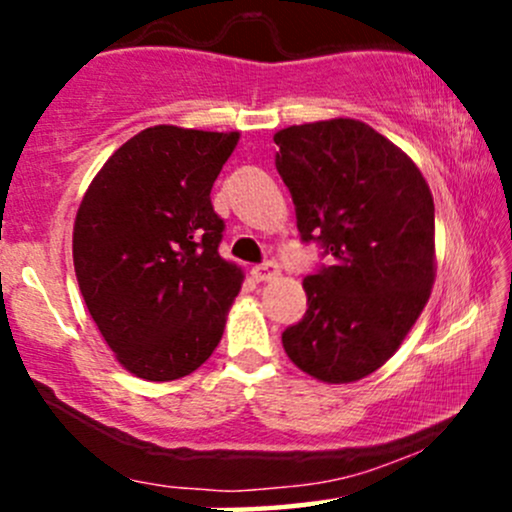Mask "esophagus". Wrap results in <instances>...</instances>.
Here are the masks:
<instances>
[{
  "label": "esophagus",
  "instance_id": "esophagus-1",
  "mask_svg": "<svg viewBox=\"0 0 512 512\" xmlns=\"http://www.w3.org/2000/svg\"><path fill=\"white\" fill-rule=\"evenodd\" d=\"M252 279L255 281H269L274 279L276 274H279V264L276 262H262V264H255V267L250 269Z\"/></svg>",
  "mask_w": 512,
  "mask_h": 512
}]
</instances>
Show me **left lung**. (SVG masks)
<instances>
[{"label":"left lung","mask_w":512,"mask_h":512,"mask_svg":"<svg viewBox=\"0 0 512 512\" xmlns=\"http://www.w3.org/2000/svg\"><path fill=\"white\" fill-rule=\"evenodd\" d=\"M296 226L327 264L303 279L308 310L281 334L322 383H354L397 351L431 296L436 209L421 170L358 120L274 134Z\"/></svg>","instance_id":"8db88e82"}]
</instances>
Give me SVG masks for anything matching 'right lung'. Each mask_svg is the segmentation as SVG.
I'll use <instances>...</instances> for the list:
<instances>
[{
    "label": "right lung",
    "instance_id": "right-lung-1",
    "mask_svg": "<svg viewBox=\"0 0 512 512\" xmlns=\"http://www.w3.org/2000/svg\"><path fill=\"white\" fill-rule=\"evenodd\" d=\"M236 144L238 132L149 127L108 158L81 202V296L137 378H185L221 342L243 274L219 255L226 223L211 187Z\"/></svg>",
    "mask_w": 512,
    "mask_h": 512
}]
</instances>
